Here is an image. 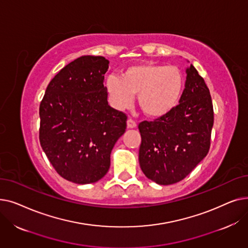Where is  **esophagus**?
I'll return each instance as SVG.
<instances>
[{
	"label": "esophagus",
	"instance_id": "34e87169",
	"mask_svg": "<svg viewBox=\"0 0 248 248\" xmlns=\"http://www.w3.org/2000/svg\"><path fill=\"white\" fill-rule=\"evenodd\" d=\"M126 125H127L128 128H136V127H137V124H136V122L133 121V120H127Z\"/></svg>",
	"mask_w": 248,
	"mask_h": 248
}]
</instances>
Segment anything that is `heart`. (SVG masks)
I'll return each instance as SVG.
<instances>
[{"label":"heart","mask_w":248,"mask_h":248,"mask_svg":"<svg viewBox=\"0 0 248 248\" xmlns=\"http://www.w3.org/2000/svg\"><path fill=\"white\" fill-rule=\"evenodd\" d=\"M107 89L113 107L124 109L132 106L134 95L141 111L152 119L170 113L178 106L184 90V78L174 66L142 63L128 66L120 78L109 76Z\"/></svg>","instance_id":"b5f03b06"}]
</instances>
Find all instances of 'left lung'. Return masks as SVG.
<instances>
[{"mask_svg": "<svg viewBox=\"0 0 248 248\" xmlns=\"http://www.w3.org/2000/svg\"><path fill=\"white\" fill-rule=\"evenodd\" d=\"M178 106L165 116L139 124V162L146 177L171 185L188 176L208 154L214 123L209 88L193 65L186 69Z\"/></svg>", "mask_w": 248, "mask_h": 248, "instance_id": "1", "label": "left lung"}]
</instances>
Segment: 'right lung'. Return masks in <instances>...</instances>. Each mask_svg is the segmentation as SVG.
Here are the masks:
<instances>
[{
  "label": "right lung",
  "mask_w": 248,
  "mask_h": 248,
  "mask_svg": "<svg viewBox=\"0 0 248 248\" xmlns=\"http://www.w3.org/2000/svg\"><path fill=\"white\" fill-rule=\"evenodd\" d=\"M108 64L90 55L70 62L50 81L39 108L41 147L56 172L76 184L104 177L126 128V115L108 102Z\"/></svg>",
  "instance_id": "add662e5"
}]
</instances>
